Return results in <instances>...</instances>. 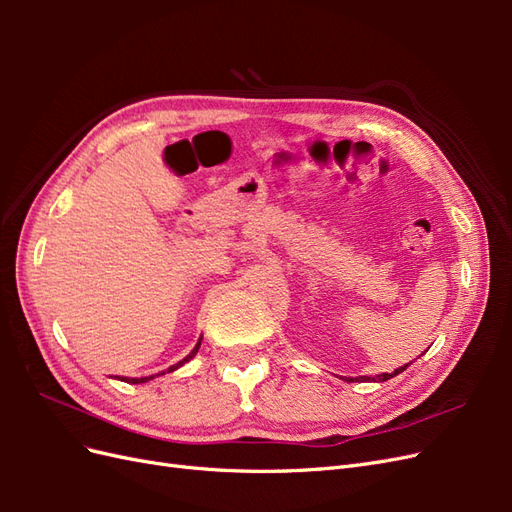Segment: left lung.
Segmentation results:
<instances>
[{"label": "left lung", "instance_id": "1", "mask_svg": "<svg viewBox=\"0 0 512 512\" xmlns=\"http://www.w3.org/2000/svg\"><path fill=\"white\" fill-rule=\"evenodd\" d=\"M406 367H410V363L408 365H404V367H397L393 374H380V376H361V378H348L346 382H386V380H391V378H395L397 374H401V371H404Z\"/></svg>", "mask_w": 512, "mask_h": 512}]
</instances>
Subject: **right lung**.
I'll return each instance as SVG.
<instances>
[{"label": "right lung", "instance_id": "add662e5", "mask_svg": "<svg viewBox=\"0 0 512 512\" xmlns=\"http://www.w3.org/2000/svg\"><path fill=\"white\" fill-rule=\"evenodd\" d=\"M200 342H203V337H200L198 339V344L194 346V350L188 354V356H185V359L183 361H179V363H175V365H170L166 371H175V369H179V367H183L185 363H188L190 359H194V356H196V352H198V348H200ZM166 371H162V374H166ZM162 374H156V376H162ZM156 376H145V378H121V380H126V382H132V384H143V382H149V380H153V378H156Z\"/></svg>", "mask_w": 512, "mask_h": 512}]
</instances>
